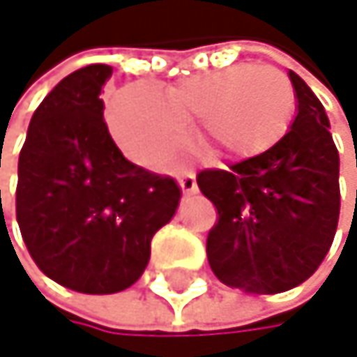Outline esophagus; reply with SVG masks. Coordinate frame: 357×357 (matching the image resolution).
I'll use <instances>...</instances> for the list:
<instances>
[{
  "mask_svg": "<svg viewBox=\"0 0 357 357\" xmlns=\"http://www.w3.org/2000/svg\"><path fill=\"white\" fill-rule=\"evenodd\" d=\"M180 188H182V192H184L186 197H190V195H197L199 186H197L195 175H184V177H180Z\"/></svg>",
  "mask_w": 357,
  "mask_h": 357,
  "instance_id": "esophagus-1",
  "label": "esophagus"
}]
</instances>
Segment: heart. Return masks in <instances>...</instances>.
<instances>
[{"label": "heart", "mask_w": 357, "mask_h": 357, "mask_svg": "<svg viewBox=\"0 0 357 357\" xmlns=\"http://www.w3.org/2000/svg\"><path fill=\"white\" fill-rule=\"evenodd\" d=\"M296 112L288 75L271 65H233L188 75L165 89L124 86L107 105V129L131 160L160 169L186 148V129L224 158H250L282 139Z\"/></svg>", "instance_id": "obj_1"}]
</instances>
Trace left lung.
<instances>
[{
    "instance_id": "obj_1",
    "label": "left lung",
    "mask_w": 357,
    "mask_h": 357,
    "mask_svg": "<svg viewBox=\"0 0 357 357\" xmlns=\"http://www.w3.org/2000/svg\"><path fill=\"white\" fill-rule=\"evenodd\" d=\"M296 116L266 152L197 175L215 205L207 260L228 288L277 294L309 279L333 245L341 192L339 152L324 105L290 71Z\"/></svg>"
}]
</instances>
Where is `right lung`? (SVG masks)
I'll use <instances>...</instances> for the list:
<instances>
[{"label":"right lung","instance_id":"right-lung-1","mask_svg":"<svg viewBox=\"0 0 357 357\" xmlns=\"http://www.w3.org/2000/svg\"><path fill=\"white\" fill-rule=\"evenodd\" d=\"M109 65L63 78L36 109L18 156L16 220L33 262L84 294L133 286L150 241L180 205L171 177L129 162L103 120Z\"/></svg>","mask_w":357,"mask_h":357}]
</instances>
